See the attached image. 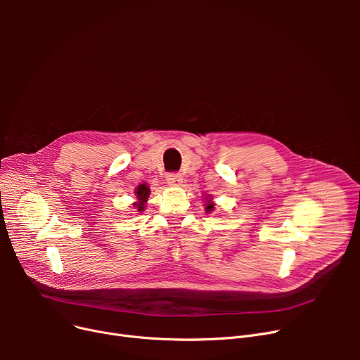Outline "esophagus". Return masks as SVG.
<instances>
[{"label":"esophagus","instance_id":"obj_1","mask_svg":"<svg viewBox=\"0 0 360 360\" xmlns=\"http://www.w3.org/2000/svg\"><path fill=\"white\" fill-rule=\"evenodd\" d=\"M166 181H167V184H169V185H172V186H179V185L182 184L184 178H182V175H181V174L172 172V174H167V175H166Z\"/></svg>","mask_w":360,"mask_h":360}]
</instances>
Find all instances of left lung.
<instances>
[{"instance_id":"left-lung-1","label":"left lung","mask_w":360,"mask_h":360,"mask_svg":"<svg viewBox=\"0 0 360 360\" xmlns=\"http://www.w3.org/2000/svg\"><path fill=\"white\" fill-rule=\"evenodd\" d=\"M214 209V204L213 202H207V207H205V212H212Z\"/></svg>"}]
</instances>
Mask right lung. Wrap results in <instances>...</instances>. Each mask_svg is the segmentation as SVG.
<instances>
[{
  "label": "right lung",
  "mask_w": 360,
  "mask_h": 360,
  "mask_svg": "<svg viewBox=\"0 0 360 360\" xmlns=\"http://www.w3.org/2000/svg\"><path fill=\"white\" fill-rule=\"evenodd\" d=\"M136 195H137V200H139V201L134 204V207H137L139 212H143V210H144V204H146V201H147V198H148V195H150L148 186H147L146 184L139 185L137 191H136Z\"/></svg>",
  "instance_id": "add662e5"
}]
</instances>
